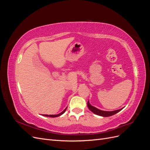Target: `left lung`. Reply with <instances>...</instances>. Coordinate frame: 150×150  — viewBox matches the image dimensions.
<instances>
[{"instance_id":"left-lung-1","label":"left lung","mask_w":150,"mask_h":150,"mask_svg":"<svg viewBox=\"0 0 150 150\" xmlns=\"http://www.w3.org/2000/svg\"><path fill=\"white\" fill-rule=\"evenodd\" d=\"M88 106L89 108V110H91V111H92L93 113L96 115H98L99 116H101L103 117H108V116H111L114 115L115 114H116L117 112H118L119 111H120L122 109H120V110H116V111H101L100 110H98V108H95L93 106H91L90 104L89 101H88Z\"/></svg>"}]
</instances>
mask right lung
<instances>
[{
    "instance_id": "1",
    "label": "right lung",
    "mask_w": 150,
    "mask_h": 150,
    "mask_svg": "<svg viewBox=\"0 0 150 150\" xmlns=\"http://www.w3.org/2000/svg\"><path fill=\"white\" fill-rule=\"evenodd\" d=\"M66 109H67V108L65 109V110L63 111L62 112H61L60 114H59V115H44L43 116H47V117H58V116H61V115H62L63 113H64L65 111H66Z\"/></svg>"
}]
</instances>
